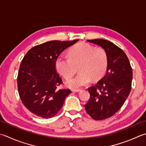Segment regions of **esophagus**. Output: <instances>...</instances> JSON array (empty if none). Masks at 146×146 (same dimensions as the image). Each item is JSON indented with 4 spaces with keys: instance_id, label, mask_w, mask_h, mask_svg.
I'll use <instances>...</instances> for the list:
<instances>
[{
    "instance_id": "1",
    "label": "esophagus",
    "mask_w": 146,
    "mask_h": 146,
    "mask_svg": "<svg viewBox=\"0 0 146 146\" xmlns=\"http://www.w3.org/2000/svg\"><path fill=\"white\" fill-rule=\"evenodd\" d=\"M81 90L80 89H72L71 90V91H72L73 92H80Z\"/></svg>"
}]
</instances>
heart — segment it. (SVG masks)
<instances>
[{"label": "heart", "instance_id": "b5f03b06", "mask_svg": "<svg viewBox=\"0 0 146 146\" xmlns=\"http://www.w3.org/2000/svg\"><path fill=\"white\" fill-rule=\"evenodd\" d=\"M56 69L65 79L72 77L78 66L80 73L75 78L66 81L70 88H79L94 80L101 79L108 67V57L102 48L89 44H80L69 51V57L59 56L55 61Z\"/></svg>", "mask_w": 146, "mask_h": 146}]
</instances>
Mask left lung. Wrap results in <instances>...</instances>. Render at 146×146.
Listing matches in <instances>:
<instances>
[{"label": "left lung", "mask_w": 146, "mask_h": 146, "mask_svg": "<svg viewBox=\"0 0 146 146\" xmlns=\"http://www.w3.org/2000/svg\"><path fill=\"white\" fill-rule=\"evenodd\" d=\"M87 42L102 47L108 57L106 74L88 88L90 99L85 104L91 118L102 120L118 112L126 101L132 88V69L126 54L112 42L101 38Z\"/></svg>", "instance_id": "obj_1"}]
</instances>
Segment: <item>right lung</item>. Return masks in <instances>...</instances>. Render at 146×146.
Segmentation results:
<instances>
[{
  "label": "right lung",
  "instance_id": "1",
  "mask_svg": "<svg viewBox=\"0 0 146 146\" xmlns=\"http://www.w3.org/2000/svg\"><path fill=\"white\" fill-rule=\"evenodd\" d=\"M73 41L53 40L33 47L21 61L17 83L23 104L43 118L55 116L61 109L70 89H58L62 80L55 66L56 58Z\"/></svg>",
  "mask_w": 146,
  "mask_h": 146
}]
</instances>
